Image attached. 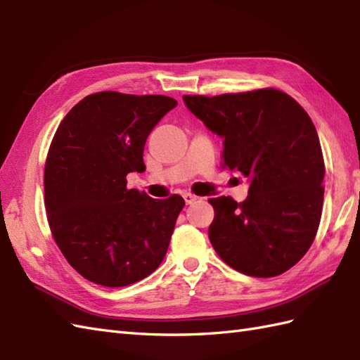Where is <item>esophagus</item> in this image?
Wrapping results in <instances>:
<instances>
[{
  "label": "esophagus",
  "mask_w": 360,
  "mask_h": 360,
  "mask_svg": "<svg viewBox=\"0 0 360 360\" xmlns=\"http://www.w3.org/2000/svg\"><path fill=\"white\" fill-rule=\"evenodd\" d=\"M182 198H184V201H186L187 205H192L198 200V198L192 193H184V195H182Z\"/></svg>",
  "instance_id": "esophagus-1"
}]
</instances>
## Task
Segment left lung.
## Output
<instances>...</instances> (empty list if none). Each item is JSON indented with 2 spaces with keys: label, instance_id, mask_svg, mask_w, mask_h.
<instances>
[{
  "label": "left lung",
  "instance_id": "8db88e82",
  "mask_svg": "<svg viewBox=\"0 0 360 360\" xmlns=\"http://www.w3.org/2000/svg\"><path fill=\"white\" fill-rule=\"evenodd\" d=\"M188 111L223 139L224 167L248 178L244 202L209 200V238L233 269L275 277L302 259L316 238L325 164L316 127L278 89L215 97L182 96Z\"/></svg>",
  "mask_w": 360,
  "mask_h": 360
}]
</instances>
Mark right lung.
<instances>
[{
  "label": "right lung",
  "mask_w": 360,
  "mask_h": 360,
  "mask_svg": "<svg viewBox=\"0 0 360 360\" xmlns=\"http://www.w3.org/2000/svg\"><path fill=\"white\" fill-rule=\"evenodd\" d=\"M176 105L167 96L102 91L58 125L44 167L46 212L57 246L86 280L122 288L162 263L186 202L128 188L127 174L145 170L147 137Z\"/></svg>",
  "instance_id": "1"
}]
</instances>
